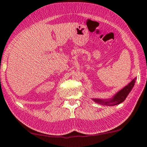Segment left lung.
I'll return each instance as SVG.
<instances>
[{
	"mask_svg": "<svg viewBox=\"0 0 147 147\" xmlns=\"http://www.w3.org/2000/svg\"><path fill=\"white\" fill-rule=\"evenodd\" d=\"M136 79L134 78L130 83L127 84L126 87H125L123 89H121L120 91H118L116 94L113 96V98L110 99L109 100H103L100 99H93L96 102L98 103V104L104 105H116L122 102L127 97L130 91H131L132 88L134 87V84H135Z\"/></svg>",
	"mask_w": 147,
	"mask_h": 147,
	"instance_id": "obj_1",
	"label": "left lung"
}]
</instances>
